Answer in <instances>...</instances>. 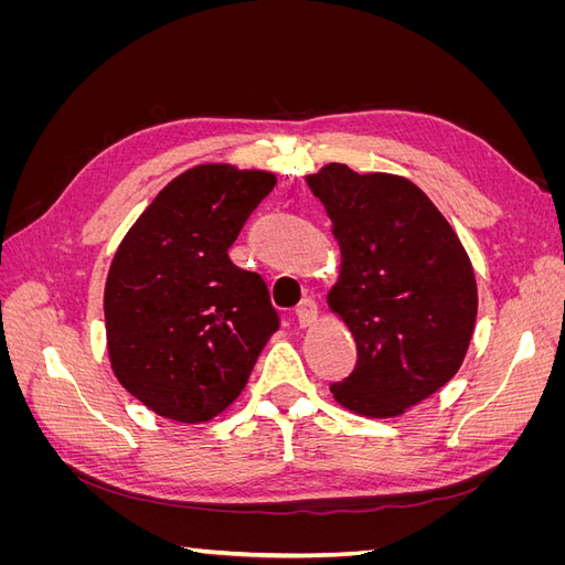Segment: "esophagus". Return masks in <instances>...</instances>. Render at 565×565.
Instances as JSON below:
<instances>
[{
    "label": "esophagus",
    "instance_id": "34e87169",
    "mask_svg": "<svg viewBox=\"0 0 565 565\" xmlns=\"http://www.w3.org/2000/svg\"><path fill=\"white\" fill-rule=\"evenodd\" d=\"M297 320H299V328H311V324L318 320V306L313 299H303L297 306Z\"/></svg>",
    "mask_w": 565,
    "mask_h": 565
}]
</instances>
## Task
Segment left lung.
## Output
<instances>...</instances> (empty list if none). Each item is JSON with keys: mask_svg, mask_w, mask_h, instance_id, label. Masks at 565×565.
<instances>
[{"mask_svg": "<svg viewBox=\"0 0 565 565\" xmlns=\"http://www.w3.org/2000/svg\"><path fill=\"white\" fill-rule=\"evenodd\" d=\"M306 183L341 249L328 306L358 349L353 372L330 391L355 415L398 417L446 386L465 361L478 311L469 254L405 177L330 162Z\"/></svg>", "mask_w": 565, "mask_h": 565, "instance_id": "1", "label": "left lung"}]
</instances>
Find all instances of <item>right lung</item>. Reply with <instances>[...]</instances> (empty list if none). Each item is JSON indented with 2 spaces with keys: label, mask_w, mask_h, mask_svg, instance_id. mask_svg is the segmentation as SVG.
<instances>
[{
  "label": "right lung",
  "mask_w": 565,
  "mask_h": 565,
  "mask_svg": "<svg viewBox=\"0 0 565 565\" xmlns=\"http://www.w3.org/2000/svg\"><path fill=\"white\" fill-rule=\"evenodd\" d=\"M273 185L262 169L198 164L162 188L113 256L110 365L160 417L200 424L224 413L280 328L264 278L228 256Z\"/></svg>",
  "instance_id": "obj_1"
}]
</instances>
